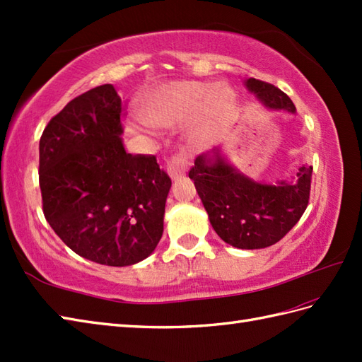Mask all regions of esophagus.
<instances>
[{"mask_svg": "<svg viewBox=\"0 0 362 362\" xmlns=\"http://www.w3.org/2000/svg\"><path fill=\"white\" fill-rule=\"evenodd\" d=\"M187 169H188V158L183 152L175 153V156L169 158V161H168V174L171 175L173 180L179 179L180 175L185 174Z\"/></svg>", "mask_w": 362, "mask_h": 362, "instance_id": "esophagus-1", "label": "esophagus"}]
</instances>
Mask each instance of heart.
<instances>
[{"mask_svg": "<svg viewBox=\"0 0 362 362\" xmlns=\"http://www.w3.org/2000/svg\"><path fill=\"white\" fill-rule=\"evenodd\" d=\"M236 103L235 91L224 83L179 81L161 86L141 107V118L153 127H173L199 112L197 132L205 135L224 119Z\"/></svg>", "mask_w": 362, "mask_h": 362, "instance_id": "1", "label": "heart"}]
</instances>
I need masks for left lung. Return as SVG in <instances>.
Masks as SVG:
<instances>
[{
    "label": "left lung",
    "mask_w": 362,
    "mask_h": 362,
    "mask_svg": "<svg viewBox=\"0 0 362 362\" xmlns=\"http://www.w3.org/2000/svg\"><path fill=\"white\" fill-rule=\"evenodd\" d=\"M245 87L267 109L296 113L289 96L272 83L247 79ZM313 166H300L292 182L259 183L241 174L216 149L189 169L197 194L222 241L238 249H264L279 243L302 218L310 201Z\"/></svg>",
    "instance_id": "8db88e82"
}]
</instances>
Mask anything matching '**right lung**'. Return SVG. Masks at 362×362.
Masks as SVG:
<instances>
[{
    "instance_id": "right-lung-1",
    "label": "right lung",
    "mask_w": 362,
    "mask_h": 362,
    "mask_svg": "<svg viewBox=\"0 0 362 362\" xmlns=\"http://www.w3.org/2000/svg\"><path fill=\"white\" fill-rule=\"evenodd\" d=\"M121 112L117 90L105 83L68 103L40 138L46 221L73 252L105 266L151 255L171 188L156 156L126 152Z\"/></svg>"
}]
</instances>
